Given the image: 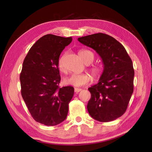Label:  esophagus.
I'll return each instance as SVG.
<instances>
[{"label":"esophagus","instance_id":"1","mask_svg":"<svg viewBox=\"0 0 152 152\" xmlns=\"http://www.w3.org/2000/svg\"><path fill=\"white\" fill-rule=\"evenodd\" d=\"M81 90H82V89H81V88H75V92L76 93H78V92H81Z\"/></svg>","mask_w":152,"mask_h":152}]
</instances>
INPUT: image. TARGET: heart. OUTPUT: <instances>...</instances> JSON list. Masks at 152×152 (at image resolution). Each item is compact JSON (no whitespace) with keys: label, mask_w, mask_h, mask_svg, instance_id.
<instances>
[{"label":"heart","mask_w":152,"mask_h":152,"mask_svg":"<svg viewBox=\"0 0 152 152\" xmlns=\"http://www.w3.org/2000/svg\"><path fill=\"white\" fill-rule=\"evenodd\" d=\"M79 54L85 63L89 62V64H90L94 61V55L92 51L88 50H81L80 51ZM66 55V53H64L58 60V69L62 72L66 71L64 64V60ZM102 67L101 65H95L90 68L91 72L95 77H98L102 75ZM91 80H92V77L87 73H74L71 76L65 77L64 80V83L77 87V86H81L88 83Z\"/></svg>","instance_id":"obj_1"}]
</instances>
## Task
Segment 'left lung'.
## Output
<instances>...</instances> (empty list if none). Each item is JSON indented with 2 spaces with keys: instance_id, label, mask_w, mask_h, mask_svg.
<instances>
[{
  "instance_id": "left-lung-1",
  "label": "left lung",
  "mask_w": 152,
  "mask_h": 152,
  "mask_svg": "<svg viewBox=\"0 0 152 152\" xmlns=\"http://www.w3.org/2000/svg\"><path fill=\"white\" fill-rule=\"evenodd\" d=\"M81 43L92 48L101 57L104 71L99 83L88 88L90 115L101 122L115 120L124 114L134 90V70L124 46L103 33L79 37Z\"/></svg>"
}]
</instances>
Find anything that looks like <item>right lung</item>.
Segmentation results:
<instances>
[{"instance_id":"right-lung-1","label":"right lung","mask_w":152,"mask_h":152,"mask_svg":"<svg viewBox=\"0 0 152 152\" xmlns=\"http://www.w3.org/2000/svg\"><path fill=\"white\" fill-rule=\"evenodd\" d=\"M71 37L47 34L28 51L20 73L21 94L36 122L53 126L66 120L74 95L71 86L60 87L58 60Z\"/></svg>"}]
</instances>
